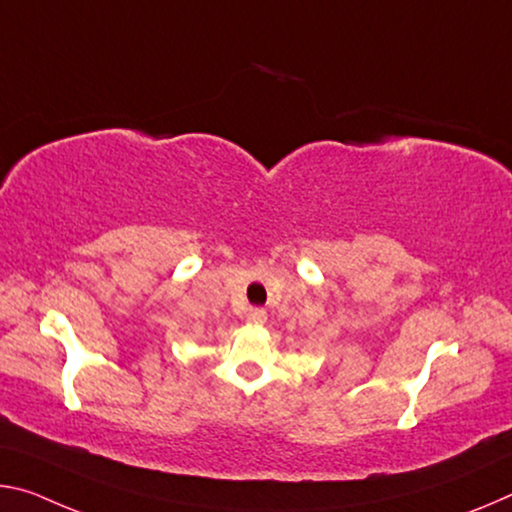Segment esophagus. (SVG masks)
I'll return each instance as SVG.
<instances>
[{"instance_id":"34e87169","label":"esophagus","mask_w":512,"mask_h":512,"mask_svg":"<svg viewBox=\"0 0 512 512\" xmlns=\"http://www.w3.org/2000/svg\"><path fill=\"white\" fill-rule=\"evenodd\" d=\"M246 321L250 323V326H262V323L266 321V312L259 310V307H253V310H248Z\"/></svg>"}]
</instances>
